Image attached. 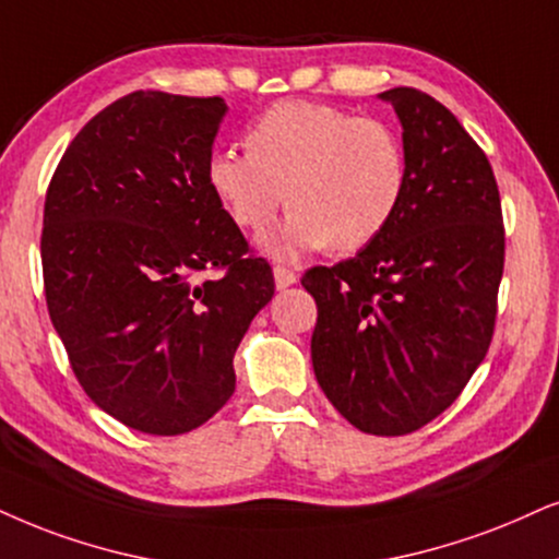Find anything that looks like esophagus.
<instances>
[{
	"label": "esophagus",
	"mask_w": 559,
	"mask_h": 559,
	"mask_svg": "<svg viewBox=\"0 0 559 559\" xmlns=\"http://www.w3.org/2000/svg\"><path fill=\"white\" fill-rule=\"evenodd\" d=\"M273 278H275V286H278V288H288V286H294L296 281H299V275H296L292 267L275 265L273 267Z\"/></svg>",
	"instance_id": "obj_1"
}]
</instances>
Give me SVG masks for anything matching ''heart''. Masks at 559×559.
Listing matches in <instances>:
<instances>
[{
  "label": "heart",
  "instance_id": "obj_1",
  "mask_svg": "<svg viewBox=\"0 0 559 559\" xmlns=\"http://www.w3.org/2000/svg\"><path fill=\"white\" fill-rule=\"evenodd\" d=\"M247 152L209 157L206 180L231 222L263 231L288 203L292 214L263 237L267 255L361 250L390 229L407 190V154L390 123L335 105L292 100L247 129Z\"/></svg>",
  "mask_w": 559,
  "mask_h": 559
}]
</instances>
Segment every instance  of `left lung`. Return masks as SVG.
<instances>
[{
    "instance_id": "obj_1",
    "label": "left lung",
    "mask_w": 559,
    "mask_h": 559,
    "mask_svg": "<svg viewBox=\"0 0 559 559\" xmlns=\"http://www.w3.org/2000/svg\"><path fill=\"white\" fill-rule=\"evenodd\" d=\"M379 97L402 121L405 201L384 235L301 286L332 407L364 433L405 436L451 407L490 348L506 227L490 162L454 112L413 87Z\"/></svg>"
}]
</instances>
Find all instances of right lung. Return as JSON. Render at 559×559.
<instances>
[{
    "label": "right lung",
    "mask_w": 559,
    "mask_h": 559,
    "mask_svg": "<svg viewBox=\"0 0 559 559\" xmlns=\"http://www.w3.org/2000/svg\"><path fill=\"white\" fill-rule=\"evenodd\" d=\"M224 112L222 97L131 92L84 123L46 190L53 328L87 397L150 436L227 405L237 345L275 292L209 188Z\"/></svg>",
    "instance_id": "obj_1"
}]
</instances>
